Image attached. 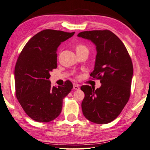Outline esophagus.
Masks as SVG:
<instances>
[{
  "label": "esophagus",
  "mask_w": 150,
  "mask_h": 150,
  "mask_svg": "<svg viewBox=\"0 0 150 150\" xmlns=\"http://www.w3.org/2000/svg\"><path fill=\"white\" fill-rule=\"evenodd\" d=\"M79 85L77 84H73V89L75 90H79Z\"/></svg>",
  "instance_id": "1"
}]
</instances>
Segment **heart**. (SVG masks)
<instances>
[{
    "label": "heart",
    "instance_id": "heart-1",
    "mask_svg": "<svg viewBox=\"0 0 150 150\" xmlns=\"http://www.w3.org/2000/svg\"><path fill=\"white\" fill-rule=\"evenodd\" d=\"M87 49V47L83 45H78L76 46L75 47V50H76V52L81 51V50L82 49Z\"/></svg>",
    "mask_w": 150,
    "mask_h": 150
}]
</instances>
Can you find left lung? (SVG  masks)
Returning a JSON list of instances; mask_svg holds the SVG:
<instances>
[{"instance_id": "8db88e82", "label": "left lung", "mask_w": 150, "mask_h": 150, "mask_svg": "<svg viewBox=\"0 0 150 150\" xmlns=\"http://www.w3.org/2000/svg\"><path fill=\"white\" fill-rule=\"evenodd\" d=\"M77 36L96 45V64L90 76L101 83L96 90L89 85L81 87L85 93L83 113L93 123H108L117 117L129 101L134 73L132 59L123 42L110 30L83 31Z\"/></svg>"}]
</instances>
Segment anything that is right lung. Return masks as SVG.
Wrapping results in <instances>:
<instances>
[{
  "label": "right lung",
  "instance_id": "1",
  "mask_svg": "<svg viewBox=\"0 0 150 150\" xmlns=\"http://www.w3.org/2000/svg\"><path fill=\"white\" fill-rule=\"evenodd\" d=\"M75 32L45 29L34 35L18 56L15 68L16 97L32 120L47 123L61 113L63 100L73 89L66 81L63 86L52 87L50 73L57 67L58 47Z\"/></svg>",
  "mask_w": 150,
  "mask_h": 150
}]
</instances>
